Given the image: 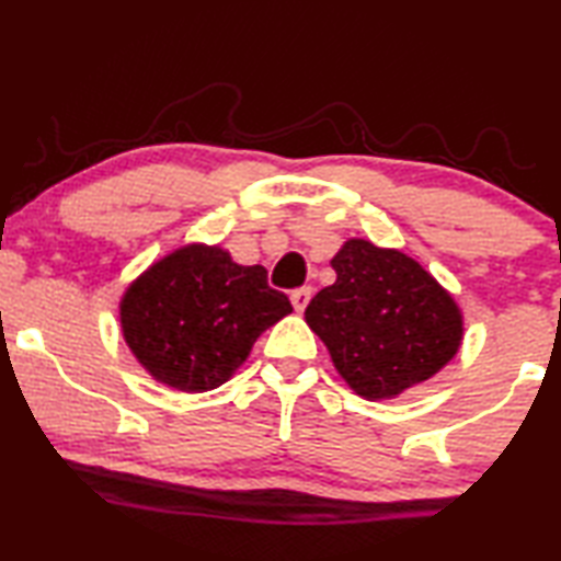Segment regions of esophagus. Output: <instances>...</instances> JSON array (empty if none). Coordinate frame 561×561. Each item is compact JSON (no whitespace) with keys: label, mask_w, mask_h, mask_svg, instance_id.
I'll use <instances>...</instances> for the list:
<instances>
[{"label":"esophagus","mask_w":561,"mask_h":561,"mask_svg":"<svg viewBox=\"0 0 561 561\" xmlns=\"http://www.w3.org/2000/svg\"><path fill=\"white\" fill-rule=\"evenodd\" d=\"M309 299H311V289L309 287H301V289H297V291H291V304H294V309L301 311L307 309V304H309Z\"/></svg>","instance_id":"esophagus-1"}]
</instances>
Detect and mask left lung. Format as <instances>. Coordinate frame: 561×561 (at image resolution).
Instances as JSON below:
<instances>
[{"instance_id":"left-lung-1","label":"left lung","mask_w":561,"mask_h":561,"mask_svg":"<svg viewBox=\"0 0 561 561\" xmlns=\"http://www.w3.org/2000/svg\"><path fill=\"white\" fill-rule=\"evenodd\" d=\"M331 267L336 282L309 301L304 319L354 393L388 401L458 354L460 307L413 257L354 237Z\"/></svg>"}]
</instances>
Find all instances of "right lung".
Wrapping results in <instances>:
<instances>
[{
	"label": "right lung",
	"instance_id": "right-lung-1",
	"mask_svg": "<svg viewBox=\"0 0 561 561\" xmlns=\"http://www.w3.org/2000/svg\"><path fill=\"white\" fill-rule=\"evenodd\" d=\"M291 311L262 264L242 267L217 244H185L150 264L121 299V331L138 364L175 391L230 381L262 331Z\"/></svg>",
	"mask_w": 561,
	"mask_h": 561
}]
</instances>
